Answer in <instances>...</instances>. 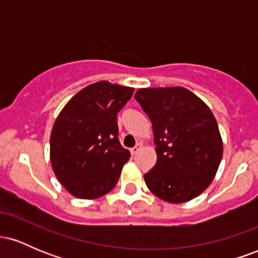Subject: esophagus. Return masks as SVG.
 I'll list each match as a JSON object with an SVG mask.
<instances>
[{"label": "esophagus", "instance_id": "1", "mask_svg": "<svg viewBox=\"0 0 258 258\" xmlns=\"http://www.w3.org/2000/svg\"><path fill=\"white\" fill-rule=\"evenodd\" d=\"M142 147H143V144H142V143H138L137 146H136L135 148H132V149H131V153L133 154V155H136V154H137V153L139 152V150L142 149Z\"/></svg>", "mask_w": 258, "mask_h": 258}]
</instances>
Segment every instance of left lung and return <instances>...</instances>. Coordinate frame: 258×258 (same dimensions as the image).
<instances>
[{
  "label": "left lung",
  "instance_id": "8db88e82",
  "mask_svg": "<svg viewBox=\"0 0 258 258\" xmlns=\"http://www.w3.org/2000/svg\"><path fill=\"white\" fill-rule=\"evenodd\" d=\"M135 98L152 121L158 154L144 174L147 186L171 204L197 198L215 178L223 154L212 111L184 87L141 88Z\"/></svg>",
  "mask_w": 258,
  "mask_h": 258
}]
</instances>
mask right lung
Masks as SVG:
<instances>
[{
    "label": "right lung",
    "mask_w": 258,
    "mask_h": 258,
    "mask_svg": "<svg viewBox=\"0 0 258 258\" xmlns=\"http://www.w3.org/2000/svg\"><path fill=\"white\" fill-rule=\"evenodd\" d=\"M135 88L99 81L76 93L55 119L51 164L61 185L79 199L103 197L116 185L131 154L120 144L117 112Z\"/></svg>",
    "instance_id": "1"
}]
</instances>
